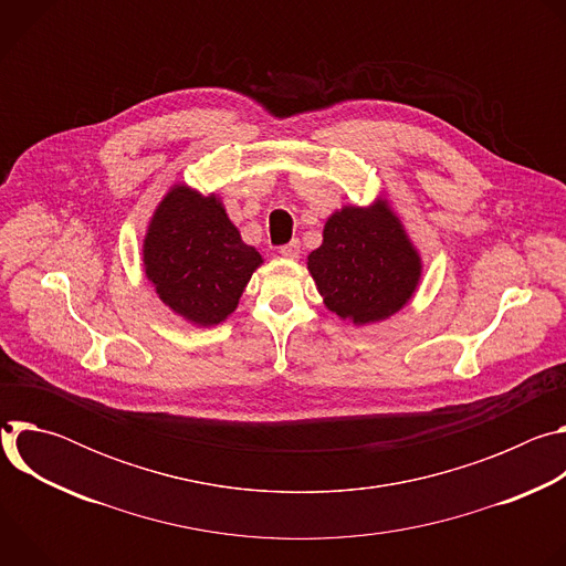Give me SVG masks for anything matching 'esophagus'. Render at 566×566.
Here are the masks:
<instances>
[{
  "instance_id": "esophagus-1",
  "label": "esophagus",
  "mask_w": 566,
  "mask_h": 566,
  "mask_svg": "<svg viewBox=\"0 0 566 566\" xmlns=\"http://www.w3.org/2000/svg\"><path fill=\"white\" fill-rule=\"evenodd\" d=\"M280 255L286 258V260H297V258H300V241H297V239L289 241L286 247L280 249Z\"/></svg>"
}]
</instances>
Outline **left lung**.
<instances>
[{"instance_id":"left-lung-1","label":"left lung","mask_w":566,"mask_h":566,"mask_svg":"<svg viewBox=\"0 0 566 566\" xmlns=\"http://www.w3.org/2000/svg\"><path fill=\"white\" fill-rule=\"evenodd\" d=\"M306 269L329 311L354 325L400 311L421 280V258L385 199L334 212Z\"/></svg>"}]
</instances>
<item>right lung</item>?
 <instances>
[{
	"label": "right lung",
	"mask_w": 566,
	"mask_h": 566,
	"mask_svg": "<svg viewBox=\"0 0 566 566\" xmlns=\"http://www.w3.org/2000/svg\"><path fill=\"white\" fill-rule=\"evenodd\" d=\"M262 262L221 201L184 184L158 203L143 241L145 275L158 297L199 327L219 325L237 308Z\"/></svg>",
	"instance_id": "obj_1"
}]
</instances>
